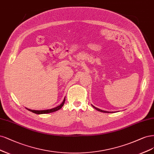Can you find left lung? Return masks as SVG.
I'll return each mask as SVG.
<instances>
[{"label":"left lung","mask_w":154,"mask_h":154,"mask_svg":"<svg viewBox=\"0 0 154 154\" xmlns=\"http://www.w3.org/2000/svg\"><path fill=\"white\" fill-rule=\"evenodd\" d=\"M92 106H93V108H94L95 109H97V111H100V112H103V113H111V112H109V111H104V110H102V109H99V108H96V107H95L94 106H93V105H92Z\"/></svg>","instance_id":"1"}]
</instances>
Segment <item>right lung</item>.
I'll return each instance as SVG.
<instances>
[{
  "instance_id": "obj_1",
  "label": "right lung",
  "mask_w": 154,
  "mask_h": 154,
  "mask_svg": "<svg viewBox=\"0 0 154 154\" xmlns=\"http://www.w3.org/2000/svg\"><path fill=\"white\" fill-rule=\"evenodd\" d=\"M65 100H66V97H64L63 99L62 103L59 105V106H57V107L54 108H51L50 109H45V110H33V109H29L27 108H25L26 109H28L30 111H32V112L35 113V114H46V113H52V112H55L56 111H58L59 109H60V108H62V107L63 106L65 103Z\"/></svg>"
}]
</instances>
